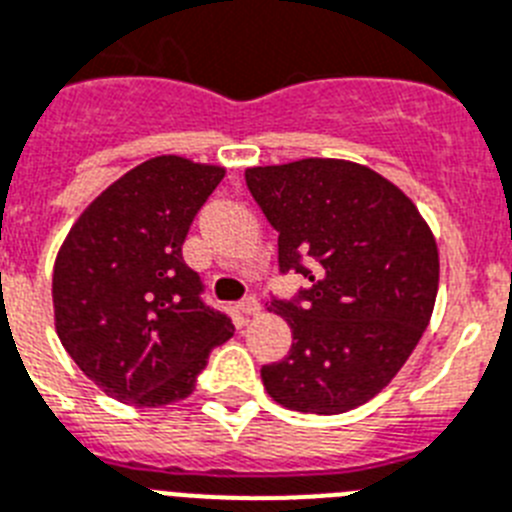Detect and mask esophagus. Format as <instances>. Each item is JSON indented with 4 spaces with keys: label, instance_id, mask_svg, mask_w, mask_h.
Wrapping results in <instances>:
<instances>
[{
    "label": "esophagus",
    "instance_id": "34e87169",
    "mask_svg": "<svg viewBox=\"0 0 512 512\" xmlns=\"http://www.w3.org/2000/svg\"><path fill=\"white\" fill-rule=\"evenodd\" d=\"M238 308H240V313H243V316H256V313H259V310H261V303L256 298H253V295H248V298L240 300Z\"/></svg>",
    "mask_w": 512,
    "mask_h": 512
}]
</instances>
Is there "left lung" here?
I'll list each match as a JSON object with an SVG mask.
<instances>
[{
	"instance_id": "1",
	"label": "left lung",
	"mask_w": 512,
	"mask_h": 512,
	"mask_svg": "<svg viewBox=\"0 0 512 512\" xmlns=\"http://www.w3.org/2000/svg\"><path fill=\"white\" fill-rule=\"evenodd\" d=\"M246 186L279 233V274L310 282L290 300L272 295L292 347L261 368L266 393L295 412H349L391 383L430 323V227L404 191L347 160L251 168Z\"/></svg>"
}]
</instances>
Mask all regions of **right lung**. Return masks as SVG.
<instances>
[{
    "mask_svg": "<svg viewBox=\"0 0 512 512\" xmlns=\"http://www.w3.org/2000/svg\"><path fill=\"white\" fill-rule=\"evenodd\" d=\"M225 170L163 155L111 183L69 230L54 266L56 334L77 368L134 406L186 399L233 336L181 246Z\"/></svg>",
    "mask_w": 512,
    "mask_h": 512,
    "instance_id": "obj_1",
    "label": "right lung"
}]
</instances>
